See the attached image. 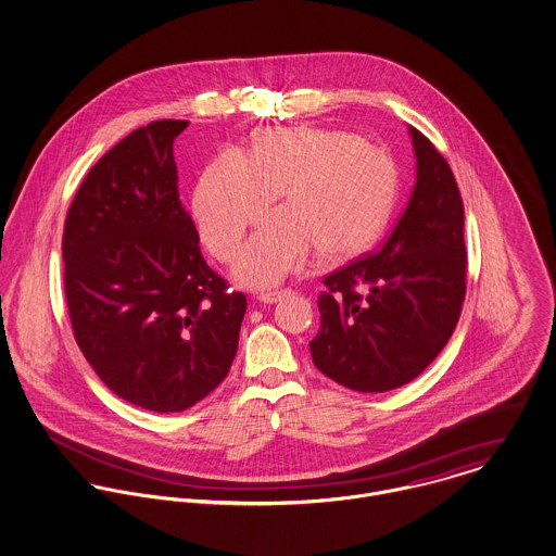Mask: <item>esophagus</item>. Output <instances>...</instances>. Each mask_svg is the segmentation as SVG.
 <instances>
[{
    "label": "esophagus",
    "mask_w": 556,
    "mask_h": 556,
    "mask_svg": "<svg viewBox=\"0 0 556 556\" xmlns=\"http://www.w3.org/2000/svg\"><path fill=\"white\" fill-rule=\"evenodd\" d=\"M287 293H291L289 289H278V291H265V293H258V300L263 303H276L280 302Z\"/></svg>",
    "instance_id": "1"
}]
</instances>
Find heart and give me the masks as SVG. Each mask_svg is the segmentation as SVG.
Returning a JSON list of instances; mask_svg holds the SVG:
<instances>
[{
	"instance_id": "b5f03b06",
	"label": "heart",
	"mask_w": 556,
	"mask_h": 556,
	"mask_svg": "<svg viewBox=\"0 0 556 556\" xmlns=\"http://www.w3.org/2000/svg\"><path fill=\"white\" fill-rule=\"evenodd\" d=\"M238 263V278L253 287L280 282L316 249L325 258L363 251L384 229L397 193L391 154L340 129H265L247 154L223 149L193 193L203 244L233 261L254 223L280 198Z\"/></svg>"
}]
</instances>
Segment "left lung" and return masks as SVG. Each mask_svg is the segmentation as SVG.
I'll list each match as a JSON object with an SVG mask.
<instances>
[{"instance_id": "obj_1", "label": "left lung", "mask_w": 556, "mask_h": 556, "mask_svg": "<svg viewBox=\"0 0 556 556\" xmlns=\"http://www.w3.org/2000/svg\"><path fill=\"white\" fill-rule=\"evenodd\" d=\"M416 185L395 229L374 253L323 278L314 365L358 393L414 380L442 353L463 302L465 212L455 174L429 138L409 127Z\"/></svg>"}]
</instances>
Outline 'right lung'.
I'll return each instance as SVG.
<instances>
[{"mask_svg": "<svg viewBox=\"0 0 556 556\" xmlns=\"http://www.w3.org/2000/svg\"><path fill=\"white\" fill-rule=\"evenodd\" d=\"M187 125L152 121L105 152L61 242L78 349L114 395L152 412H182L225 380L247 314L180 202L174 140Z\"/></svg>", "mask_w": 556, "mask_h": 556, "instance_id": "right-lung-1", "label": "right lung"}]
</instances>
